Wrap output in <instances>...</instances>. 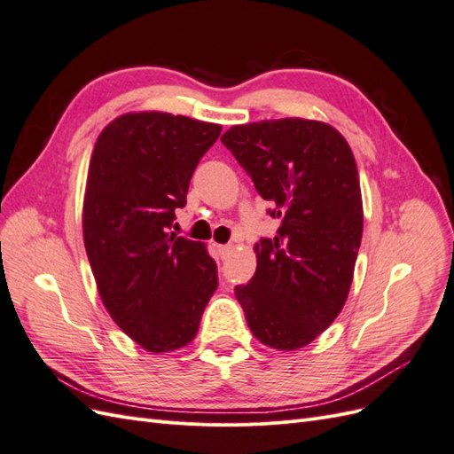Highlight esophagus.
<instances>
[{
    "label": "esophagus",
    "mask_w": 454,
    "mask_h": 454,
    "mask_svg": "<svg viewBox=\"0 0 454 454\" xmlns=\"http://www.w3.org/2000/svg\"><path fill=\"white\" fill-rule=\"evenodd\" d=\"M231 252H232V246H229V244L217 246V254H219V257H222V259H227L231 255Z\"/></svg>",
    "instance_id": "34e87169"
}]
</instances>
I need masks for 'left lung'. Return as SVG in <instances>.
Wrapping results in <instances>:
<instances>
[{"instance_id":"obj_1","label":"left lung","mask_w":454,"mask_h":454,"mask_svg":"<svg viewBox=\"0 0 454 454\" xmlns=\"http://www.w3.org/2000/svg\"><path fill=\"white\" fill-rule=\"evenodd\" d=\"M222 142L280 219L277 237L254 246L255 274L235 295L255 339L303 348L350 292L364 231L354 155L333 127L299 117L232 127Z\"/></svg>"}]
</instances>
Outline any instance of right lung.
Instances as JSON below:
<instances>
[{"mask_svg": "<svg viewBox=\"0 0 454 454\" xmlns=\"http://www.w3.org/2000/svg\"><path fill=\"white\" fill-rule=\"evenodd\" d=\"M222 127L184 115H121L96 140L83 202L92 274L114 322L149 352L195 339L217 287L204 244L170 232Z\"/></svg>", "mask_w": 454, "mask_h": 454, "instance_id": "add662e5", "label": "right lung"}]
</instances>
